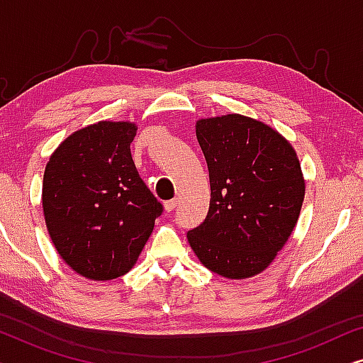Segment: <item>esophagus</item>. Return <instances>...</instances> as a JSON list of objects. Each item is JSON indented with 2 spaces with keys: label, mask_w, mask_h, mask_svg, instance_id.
<instances>
[{
  "label": "esophagus",
  "mask_w": 363,
  "mask_h": 363,
  "mask_svg": "<svg viewBox=\"0 0 363 363\" xmlns=\"http://www.w3.org/2000/svg\"><path fill=\"white\" fill-rule=\"evenodd\" d=\"M177 205H178V201L177 200H168L167 203H165V211H173L177 208Z\"/></svg>",
  "instance_id": "1"
}]
</instances>
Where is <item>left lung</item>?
<instances>
[{"label":"left lung","instance_id":"left-lung-1","mask_svg":"<svg viewBox=\"0 0 363 363\" xmlns=\"http://www.w3.org/2000/svg\"><path fill=\"white\" fill-rule=\"evenodd\" d=\"M210 172V210L188 242L208 269L246 279L271 264L299 220L306 182L291 143L251 117L196 122Z\"/></svg>","mask_w":363,"mask_h":363}]
</instances>
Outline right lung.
Listing matches in <instances>:
<instances>
[{"mask_svg":"<svg viewBox=\"0 0 363 363\" xmlns=\"http://www.w3.org/2000/svg\"><path fill=\"white\" fill-rule=\"evenodd\" d=\"M135 133L130 122L92 123L69 135L44 170L49 236L66 264L87 279L130 271L163 211L132 160Z\"/></svg>","mask_w":363,"mask_h":363,"instance_id":"obj_1","label":"right lung"}]
</instances>
